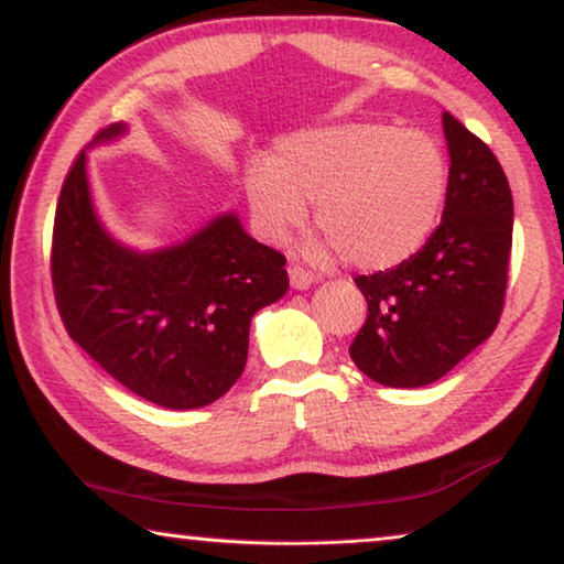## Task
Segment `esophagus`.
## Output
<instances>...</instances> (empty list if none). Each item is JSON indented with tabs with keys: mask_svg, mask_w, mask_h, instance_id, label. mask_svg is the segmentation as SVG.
<instances>
[{
	"mask_svg": "<svg viewBox=\"0 0 564 564\" xmlns=\"http://www.w3.org/2000/svg\"><path fill=\"white\" fill-rule=\"evenodd\" d=\"M315 282V274L300 264H290V284L294 290H307Z\"/></svg>",
	"mask_w": 564,
	"mask_h": 564,
	"instance_id": "1",
	"label": "esophagus"
}]
</instances>
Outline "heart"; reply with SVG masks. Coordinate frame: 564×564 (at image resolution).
<instances>
[{
	"mask_svg": "<svg viewBox=\"0 0 564 564\" xmlns=\"http://www.w3.org/2000/svg\"><path fill=\"white\" fill-rule=\"evenodd\" d=\"M448 166L429 133L340 123L282 138L270 163L247 169L259 231L280 241L315 204L325 247L360 270H388L426 245L446 198Z\"/></svg>",
	"mask_w": 564,
	"mask_h": 564,
	"instance_id": "obj_1",
	"label": "heart"
}]
</instances>
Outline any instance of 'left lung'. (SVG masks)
<instances>
[{
	"mask_svg": "<svg viewBox=\"0 0 564 564\" xmlns=\"http://www.w3.org/2000/svg\"><path fill=\"white\" fill-rule=\"evenodd\" d=\"M448 186L441 224L393 270L355 276L368 317L350 358L388 388L444 378L494 333L507 294L514 202L497 155L444 112Z\"/></svg>",
	"mask_w": 564,
	"mask_h": 564,
	"instance_id": "left-lung-1",
	"label": "left lung"
}]
</instances>
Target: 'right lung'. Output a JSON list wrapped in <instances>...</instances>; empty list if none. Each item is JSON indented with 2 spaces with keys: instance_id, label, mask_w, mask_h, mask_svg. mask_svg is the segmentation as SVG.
<instances>
[{
  "instance_id": "obj_1",
  "label": "right lung",
  "mask_w": 564,
  "mask_h": 564,
  "mask_svg": "<svg viewBox=\"0 0 564 564\" xmlns=\"http://www.w3.org/2000/svg\"><path fill=\"white\" fill-rule=\"evenodd\" d=\"M123 133L116 123L95 143ZM284 262L237 214L155 252L123 247L93 209L85 151L59 192L52 288L65 330L120 386L163 409H202L237 383L254 312L290 288Z\"/></svg>"
}]
</instances>
